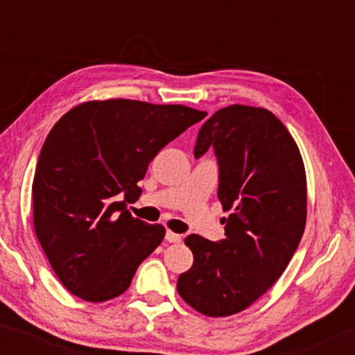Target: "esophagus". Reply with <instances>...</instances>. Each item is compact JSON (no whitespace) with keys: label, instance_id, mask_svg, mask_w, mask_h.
Returning <instances> with one entry per match:
<instances>
[{"label":"esophagus","instance_id":"esophagus-1","mask_svg":"<svg viewBox=\"0 0 355 355\" xmlns=\"http://www.w3.org/2000/svg\"><path fill=\"white\" fill-rule=\"evenodd\" d=\"M165 239L168 240L170 243H178V242H182V235H180V234H175V232H172V230L166 232Z\"/></svg>","mask_w":355,"mask_h":355}]
</instances>
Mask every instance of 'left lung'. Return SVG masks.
Here are the masks:
<instances>
[{
  "label": "left lung",
  "instance_id": "obj_1",
  "mask_svg": "<svg viewBox=\"0 0 355 355\" xmlns=\"http://www.w3.org/2000/svg\"><path fill=\"white\" fill-rule=\"evenodd\" d=\"M214 146L225 239L191 234L193 266L178 277V294L209 317L245 311L284 274L307 220L302 155L274 113L248 105L218 110L198 132L195 157Z\"/></svg>",
  "mask_w": 355,
  "mask_h": 355
}]
</instances>
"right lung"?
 <instances>
[{"label": "right lung", "instance_id": "add662e5", "mask_svg": "<svg viewBox=\"0 0 355 355\" xmlns=\"http://www.w3.org/2000/svg\"><path fill=\"white\" fill-rule=\"evenodd\" d=\"M207 112L112 98L76 105L56 121L33 178V225L44 255L73 295H121L165 227L132 217L148 164Z\"/></svg>", "mask_w": 355, "mask_h": 355}]
</instances>
